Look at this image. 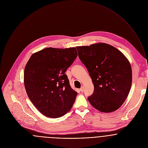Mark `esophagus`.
I'll return each instance as SVG.
<instances>
[{"label":"esophagus","instance_id":"esophagus-1","mask_svg":"<svg viewBox=\"0 0 148 148\" xmlns=\"http://www.w3.org/2000/svg\"><path fill=\"white\" fill-rule=\"evenodd\" d=\"M80 92H83L84 91V87H82L80 89Z\"/></svg>","mask_w":148,"mask_h":148}]
</instances>
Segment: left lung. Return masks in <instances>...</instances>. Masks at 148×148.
Instances as JSON below:
<instances>
[{
	"instance_id": "left-lung-1",
	"label": "left lung",
	"mask_w": 148,
	"mask_h": 148,
	"mask_svg": "<svg viewBox=\"0 0 148 148\" xmlns=\"http://www.w3.org/2000/svg\"><path fill=\"white\" fill-rule=\"evenodd\" d=\"M76 49L94 86L93 94L88 97L91 104L103 112L118 110L132 86V71L128 60L119 50L107 44Z\"/></svg>"
}]
</instances>
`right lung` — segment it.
<instances>
[{"label":"right lung","instance_id":"right-lung-1","mask_svg":"<svg viewBox=\"0 0 148 148\" xmlns=\"http://www.w3.org/2000/svg\"><path fill=\"white\" fill-rule=\"evenodd\" d=\"M77 56L76 48H47L34 53L24 71L27 94L34 106L49 118L64 116L77 95L66 74Z\"/></svg>","mask_w":148,"mask_h":148}]
</instances>
